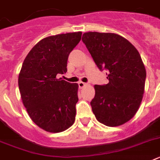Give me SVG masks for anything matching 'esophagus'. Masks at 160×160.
<instances>
[{
	"label": "esophagus",
	"instance_id": "34e87169",
	"mask_svg": "<svg viewBox=\"0 0 160 160\" xmlns=\"http://www.w3.org/2000/svg\"><path fill=\"white\" fill-rule=\"evenodd\" d=\"M78 84H79V88H80V89H82V88H84V86H86L87 85L86 83H84L82 82V81H80V82L78 83Z\"/></svg>",
	"mask_w": 160,
	"mask_h": 160
}]
</instances>
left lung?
Masks as SVG:
<instances>
[{"label": "left lung", "instance_id": "left-lung-1", "mask_svg": "<svg viewBox=\"0 0 160 160\" xmlns=\"http://www.w3.org/2000/svg\"><path fill=\"white\" fill-rule=\"evenodd\" d=\"M82 41L100 71H108L109 82L94 85L90 102L96 119L108 127L131 120L141 104L146 71L137 49L125 38L112 33L88 32Z\"/></svg>", "mask_w": 160, "mask_h": 160}]
</instances>
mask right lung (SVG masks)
<instances>
[{
	"mask_svg": "<svg viewBox=\"0 0 160 160\" xmlns=\"http://www.w3.org/2000/svg\"><path fill=\"white\" fill-rule=\"evenodd\" d=\"M81 35L76 32L45 38L22 65L18 80L22 101L32 121L46 132H64L75 122L79 86L58 76L67 71L69 54Z\"/></svg>",
	"mask_w": 160,
	"mask_h": 160,
	"instance_id": "1",
	"label": "right lung"
}]
</instances>
